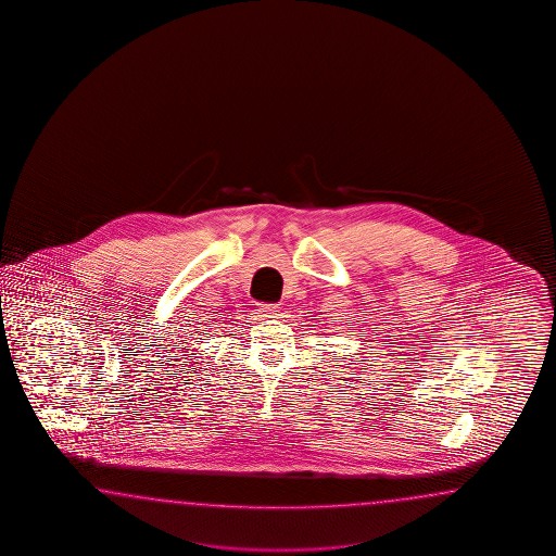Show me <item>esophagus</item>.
I'll list each match as a JSON object with an SVG mask.
<instances>
[{"instance_id": "esophagus-1", "label": "esophagus", "mask_w": 556, "mask_h": 556, "mask_svg": "<svg viewBox=\"0 0 556 556\" xmlns=\"http://www.w3.org/2000/svg\"><path fill=\"white\" fill-rule=\"evenodd\" d=\"M258 314L262 318H278L280 316V307L276 304H261L258 306Z\"/></svg>"}]
</instances>
